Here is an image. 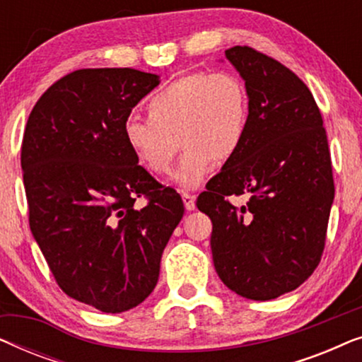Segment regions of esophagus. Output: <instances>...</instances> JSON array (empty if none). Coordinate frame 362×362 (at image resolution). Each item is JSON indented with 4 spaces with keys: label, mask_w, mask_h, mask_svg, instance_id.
Returning a JSON list of instances; mask_svg holds the SVG:
<instances>
[{
    "label": "esophagus",
    "mask_w": 362,
    "mask_h": 362,
    "mask_svg": "<svg viewBox=\"0 0 362 362\" xmlns=\"http://www.w3.org/2000/svg\"><path fill=\"white\" fill-rule=\"evenodd\" d=\"M181 197H182V202H185V207L187 211H192L196 207V201H194V196L189 194V192H181Z\"/></svg>",
    "instance_id": "34e87169"
}]
</instances>
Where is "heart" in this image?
I'll use <instances>...</instances> for the list:
<instances>
[{
  "instance_id": "1",
  "label": "heart",
  "mask_w": 362,
  "mask_h": 362,
  "mask_svg": "<svg viewBox=\"0 0 362 362\" xmlns=\"http://www.w3.org/2000/svg\"><path fill=\"white\" fill-rule=\"evenodd\" d=\"M148 118L130 117L123 140L140 165L168 175L181 145L186 148L175 181L196 187L217 161H229L244 146L250 123V97L232 72L186 74L146 103Z\"/></svg>"
}]
</instances>
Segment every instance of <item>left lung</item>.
Returning <instances> with one entry per match:
<instances>
[{
    "instance_id": "obj_1",
    "label": "left lung",
    "mask_w": 362,
    "mask_h": 362,
    "mask_svg": "<svg viewBox=\"0 0 362 362\" xmlns=\"http://www.w3.org/2000/svg\"><path fill=\"white\" fill-rule=\"evenodd\" d=\"M226 57L249 90V132L196 204L212 221L219 279L265 301L298 288L323 255L334 199L328 136L310 88L288 67L249 46ZM230 195L247 202L232 205Z\"/></svg>"
}]
</instances>
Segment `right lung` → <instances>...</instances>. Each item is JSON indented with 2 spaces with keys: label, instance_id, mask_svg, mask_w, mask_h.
Returning <instances> with one entry per match:
<instances>
[{
  "label": "right lung",
  "instance_id": "obj_1",
  "mask_svg": "<svg viewBox=\"0 0 362 362\" xmlns=\"http://www.w3.org/2000/svg\"><path fill=\"white\" fill-rule=\"evenodd\" d=\"M160 83L136 69H78L29 113L21 145L29 227L64 293L103 313L140 305L185 214L181 196L123 140L132 108ZM138 197L147 204L139 209Z\"/></svg>",
  "mask_w": 362,
  "mask_h": 362
}]
</instances>
